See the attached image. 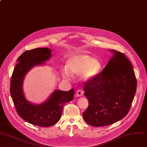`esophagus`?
<instances>
[{
	"label": "esophagus",
	"instance_id": "34e87169",
	"mask_svg": "<svg viewBox=\"0 0 147 147\" xmlns=\"http://www.w3.org/2000/svg\"><path fill=\"white\" fill-rule=\"evenodd\" d=\"M84 93V92L82 91V90L79 89L76 92V96H81L82 95H83Z\"/></svg>",
	"mask_w": 147,
	"mask_h": 147
}]
</instances>
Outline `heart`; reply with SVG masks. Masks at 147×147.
<instances>
[{
	"mask_svg": "<svg viewBox=\"0 0 147 147\" xmlns=\"http://www.w3.org/2000/svg\"><path fill=\"white\" fill-rule=\"evenodd\" d=\"M102 70V65L92 56L86 54H75L66 61V67L62 70L64 76L80 74L82 80L89 81L97 77Z\"/></svg>",
	"mask_w": 147,
	"mask_h": 147,
	"instance_id": "obj_1",
	"label": "heart"
}]
</instances>
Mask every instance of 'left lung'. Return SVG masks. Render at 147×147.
Segmentation results:
<instances>
[{"instance_id":"left-lung-1","label":"left lung","mask_w":147,"mask_h":147,"mask_svg":"<svg viewBox=\"0 0 147 147\" xmlns=\"http://www.w3.org/2000/svg\"><path fill=\"white\" fill-rule=\"evenodd\" d=\"M109 51L114 54L107 65L84 88L89 105L83 118L96 127L111 125L125 117L137 91V79L130 61L122 53Z\"/></svg>"}]
</instances>
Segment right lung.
Returning a JSON list of instances; mask_svg holds the SVG:
<instances>
[{
  "instance_id": "right-lung-1",
  "label": "right lung",
  "mask_w": 147,
  "mask_h": 147,
  "mask_svg": "<svg viewBox=\"0 0 147 147\" xmlns=\"http://www.w3.org/2000/svg\"><path fill=\"white\" fill-rule=\"evenodd\" d=\"M51 52L48 48H39L24 52L17 59L10 82V95L18 115L26 122L43 127L52 126L59 121L63 105L73 99L74 94V89L69 91L55 90L46 101L38 105L26 99L23 91L26 74L32 67L50 59Z\"/></svg>"
}]
</instances>
